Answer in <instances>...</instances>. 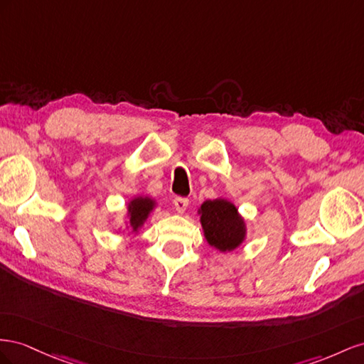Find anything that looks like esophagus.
<instances>
[{
    "instance_id": "1",
    "label": "esophagus",
    "mask_w": 364,
    "mask_h": 364,
    "mask_svg": "<svg viewBox=\"0 0 364 364\" xmlns=\"http://www.w3.org/2000/svg\"><path fill=\"white\" fill-rule=\"evenodd\" d=\"M173 205L175 209L178 213H184L186 209L189 207V200L188 198H183V196H176V198L173 200Z\"/></svg>"
}]
</instances>
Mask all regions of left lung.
I'll return each mask as SVG.
<instances>
[{"label": "left lung", "instance_id": "1", "mask_svg": "<svg viewBox=\"0 0 364 364\" xmlns=\"http://www.w3.org/2000/svg\"><path fill=\"white\" fill-rule=\"evenodd\" d=\"M198 213L205 240L216 250L232 252L244 242L245 223L233 203L223 198L207 200Z\"/></svg>", "mask_w": 364, "mask_h": 364}]
</instances>
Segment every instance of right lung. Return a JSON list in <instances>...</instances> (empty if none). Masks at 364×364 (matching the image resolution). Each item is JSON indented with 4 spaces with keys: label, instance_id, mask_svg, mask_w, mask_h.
I'll return each mask as SVG.
<instances>
[{
    "label": "right lung",
    "instance_id": "1",
    "mask_svg": "<svg viewBox=\"0 0 364 364\" xmlns=\"http://www.w3.org/2000/svg\"><path fill=\"white\" fill-rule=\"evenodd\" d=\"M155 209V201L148 196H136L128 204V223L132 232H139V228L148 220L149 213Z\"/></svg>",
    "mask_w": 364,
    "mask_h": 364
}]
</instances>
